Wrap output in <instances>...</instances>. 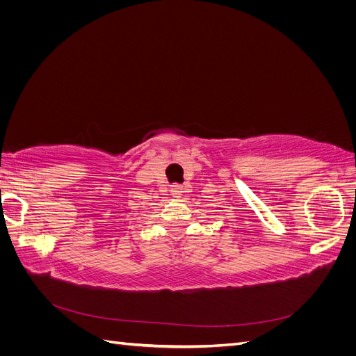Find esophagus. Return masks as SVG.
I'll return each instance as SVG.
<instances>
[{"mask_svg":"<svg viewBox=\"0 0 356 356\" xmlns=\"http://www.w3.org/2000/svg\"><path fill=\"white\" fill-rule=\"evenodd\" d=\"M170 195L174 196V197H181V195H182V186H179V184L170 186Z\"/></svg>","mask_w":356,"mask_h":356,"instance_id":"obj_1","label":"esophagus"}]
</instances>
